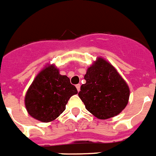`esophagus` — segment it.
Wrapping results in <instances>:
<instances>
[{
    "instance_id": "34e87169",
    "label": "esophagus",
    "mask_w": 156,
    "mask_h": 156,
    "mask_svg": "<svg viewBox=\"0 0 156 156\" xmlns=\"http://www.w3.org/2000/svg\"><path fill=\"white\" fill-rule=\"evenodd\" d=\"M80 87H81V85L80 84H77V85H76V88H77V90H78V92L80 91Z\"/></svg>"
}]
</instances>
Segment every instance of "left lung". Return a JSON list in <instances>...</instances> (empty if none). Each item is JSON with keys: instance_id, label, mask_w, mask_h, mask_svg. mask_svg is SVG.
<instances>
[{"instance_id": "1", "label": "left lung", "mask_w": 156, "mask_h": 156, "mask_svg": "<svg viewBox=\"0 0 156 156\" xmlns=\"http://www.w3.org/2000/svg\"><path fill=\"white\" fill-rule=\"evenodd\" d=\"M86 82L81 86L78 96L86 108L98 119L118 115L129 102L130 90L114 66L98 58L87 69Z\"/></svg>"}]
</instances>
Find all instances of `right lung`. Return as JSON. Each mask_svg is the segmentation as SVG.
I'll list each match as a JSON object with an SVG mask.
<instances>
[{
    "instance_id": "1",
    "label": "right lung",
    "mask_w": 156,
    "mask_h": 156,
    "mask_svg": "<svg viewBox=\"0 0 156 156\" xmlns=\"http://www.w3.org/2000/svg\"><path fill=\"white\" fill-rule=\"evenodd\" d=\"M78 94L70 78L61 75L54 65L45 66L27 90L24 99L31 116L42 122L55 120L65 109L70 97Z\"/></svg>"
}]
</instances>
